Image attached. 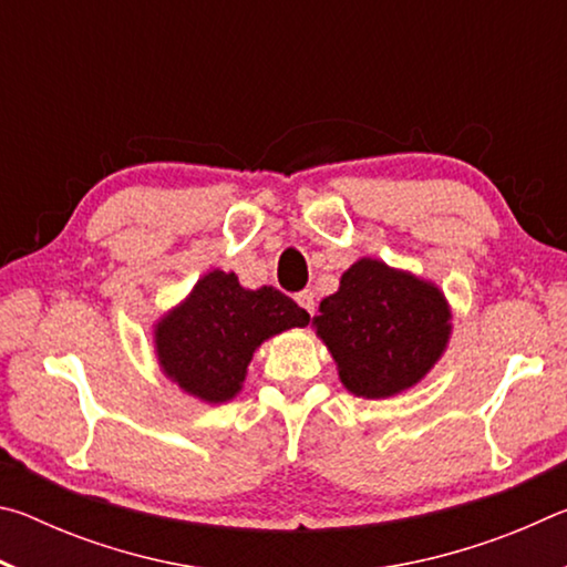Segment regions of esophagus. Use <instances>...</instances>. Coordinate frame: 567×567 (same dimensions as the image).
I'll use <instances>...</instances> for the list:
<instances>
[{
  "mask_svg": "<svg viewBox=\"0 0 567 567\" xmlns=\"http://www.w3.org/2000/svg\"><path fill=\"white\" fill-rule=\"evenodd\" d=\"M295 300H297V305H300L307 315H315V307H318V302H315V292L312 290L297 292Z\"/></svg>",
  "mask_w": 567,
  "mask_h": 567,
  "instance_id": "1",
  "label": "esophagus"
}]
</instances>
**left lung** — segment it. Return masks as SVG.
<instances>
[{
  "label": "left lung",
  "mask_w": 567,
  "mask_h": 567,
  "mask_svg": "<svg viewBox=\"0 0 567 567\" xmlns=\"http://www.w3.org/2000/svg\"><path fill=\"white\" fill-rule=\"evenodd\" d=\"M450 305L437 285L362 257L312 318L352 395L385 400L433 370L450 340Z\"/></svg>",
  "instance_id": "left-lung-1"
}]
</instances>
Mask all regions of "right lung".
<instances>
[{
	"label": "right lung",
	"mask_w": 567,
	"mask_h": 567,
	"mask_svg": "<svg viewBox=\"0 0 567 567\" xmlns=\"http://www.w3.org/2000/svg\"><path fill=\"white\" fill-rule=\"evenodd\" d=\"M307 322L310 315L275 287L245 290L235 272L213 270L155 324V352L179 390L217 405L243 390L265 340Z\"/></svg>",
	"instance_id": "1"
}]
</instances>
